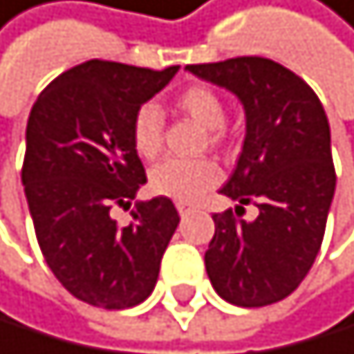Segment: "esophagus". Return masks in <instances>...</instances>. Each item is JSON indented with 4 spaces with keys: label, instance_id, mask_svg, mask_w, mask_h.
Returning <instances> with one entry per match:
<instances>
[{
    "label": "esophagus",
    "instance_id": "esophagus-1",
    "mask_svg": "<svg viewBox=\"0 0 354 354\" xmlns=\"http://www.w3.org/2000/svg\"><path fill=\"white\" fill-rule=\"evenodd\" d=\"M176 207H178V214H180V216H187V214L192 212V209H194V207H192V205H187V203H178V205H176Z\"/></svg>",
    "mask_w": 354,
    "mask_h": 354
}]
</instances>
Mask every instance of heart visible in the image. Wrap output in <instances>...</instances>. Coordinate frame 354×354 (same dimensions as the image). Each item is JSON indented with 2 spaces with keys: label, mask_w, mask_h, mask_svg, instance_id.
Wrapping results in <instances>:
<instances>
[{
  "label": "heart",
  "mask_w": 354,
  "mask_h": 354,
  "mask_svg": "<svg viewBox=\"0 0 354 354\" xmlns=\"http://www.w3.org/2000/svg\"><path fill=\"white\" fill-rule=\"evenodd\" d=\"M176 110L205 129L209 147L225 145V106L221 97L207 85H189L176 97ZM131 142L135 153L153 160L162 151V115L153 104L138 108L131 124ZM221 180V169L212 158L198 160H165L149 176V187L158 196L178 203H194L207 189Z\"/></svg>",
  "instance_id": "obj_1"
}]
</instances>
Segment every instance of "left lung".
Listing matches in <instances>:
<instances>
[{
	"instance_id": "1",
	"label": "left lung",
	"mask_w": 354,
	"mask_h": 354,
	"mask_svg": "<svg viewBox=\"0 0 354 354\" xmlns=\"http://www.w3.org/2000/svg\"><path fill=\"white\" fill-rule=\"evenodd\" d=\"M230 90L246 113L241 156L221 194L235 209L212 214L205 271L223 301L264 307L287 298L319 255L337 174L319 97L291 69L260 56L187 65ZM253 203L258 216L241 219Z\"/></svg>"
}]
</instances>
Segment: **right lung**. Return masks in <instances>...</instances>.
Listing matches in <instances>:
<instances>
[{"instance_id": "obj_1", "label": "right lung", "mask_w": 354, "mask_h": 354, "mask_svg": "<svg viewBox=\"0 0 354 354\" xmlns=\"http://www.w3.org/2000/svg\"><path fill=\"white\" fill-rule=\"evenodd\" d=\"M176 72L88 60L53 79L28 115L22 185L35 237L60 285L88 305H140L158 282L180 221L171 198L135 203L129 225L110 209L131 207L147 183L131 124Z\"/></svg>"}]
</instances>
